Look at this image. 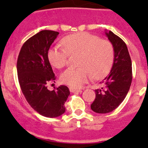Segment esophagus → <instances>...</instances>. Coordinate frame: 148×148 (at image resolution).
Instances as JSON below:
<instances>
[{"mask_svg":"<svg viewBox=\"0 0 148 148\" xmlns=\"http://www.w3.org/2000/svg\"><path fill=\"white\" fill-rule=\"evenodd\" d=\"M69 89H70V91L71 92H82V90L81 89L75 88V87H70Z\"/></svg>","mask_w":148,"mask_h":148,"instance_id":"1","label":"esophagus"}]
</instances>
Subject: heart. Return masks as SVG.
<instances>
[{
    "mask_svg": "<svg viewBox=\"0 0 148 148\" xmlns=\"http://www.w3.org/2000/svg\"><path fill=\"white\" fill-rule=\"evenodd\" d=\"M64 48L52 47L48 51V58L54 67L66 65L69 55L79 53L78 68H68L61 75L62 83L78 87L87 82L90 75L100 79L110 71L114 61V49L110 42L101 40L88 32H78L62 39Z\"/></svg>",
    "mask_w": 148,
    "mask_h": 148,
    "instance_id": "1",
    "label": "heart"
}]
</instances>
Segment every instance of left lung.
Here are the masks:
<instances>
[{"instance_id":"8db88e82","label":"left lung","mask_w":148,"mask_h":148,"mask_svg":"<svg viewBox=\"0 0 148 148\" xmlns=\"http://www.w3.org/2000/svg\"><path fill=\"white\" fill-rule=\"evenodd\" d=\"M114 49V61L110 74L95 90V99L90 108L97 113H108L118 108L126 97L132 82V62L127 45L113 32L105 31Z\"/></svg>"}]
</instances>
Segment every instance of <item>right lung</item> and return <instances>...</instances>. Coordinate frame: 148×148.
Instances as JSON below:
<instances>
[{"mask_svg": "<svg viewBox=\"0 0 148 148\" xmlns=\"http://www.w3.org/2000/svg\"><path fill=\"white\" fill-rule=\"evenodd\" d=\"M59 32L42 30L22 46L17 61L19 84L27 102L40 115L56 118L65 112L64 104L70 95L66 86L49 90L47 84L56 76L48 58V51Z\"/></svg>", "mask_w": 148, "mask_h": 148, "instance_id": "right-lung-1", "label": "right lung"}]
</instances>
